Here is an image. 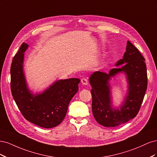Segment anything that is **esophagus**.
Here are the masks:
<instances>
[{"label":"esophagus","mask_w":157,"mask_h":157,"mask_svg":"<svg viewBox=\"0 0 157 157\" xmlns=\"http://www.w3.org/2000/svg\"><path fill=\"white\" fill-rule=\"evenodd\" d=\"M81 82H82V84H84V85H87V84H88V80H87L86 78H83L81 79Z\"/></svg>","instance_id":"34e87169"}]
</instances>
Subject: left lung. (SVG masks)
<instances>
[{"mask_svg":"<svg viewBox=\"0 0 157 157\" xmlns=\"http://www.w3.org/2000/svg\"><path fill=\"white\" fill-rule=\"evenodd\" d=\"M145 58L137 48L128 40L123 58L109 73L96 71L90 76L92 86V110L95 119L103 126L115 127L134 118L138 113L147 88V74ZM124 72L128 83V92L125 101L119 109L112 107L110 101V78L118 72Z\"/></svg>","mask_w":157,"mask_h":157,"instance_id":"8db88e82","label":"left lung"}]
</instances>
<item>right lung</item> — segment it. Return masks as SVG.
Returning a JSON list of instances; mask_svg holds the SVG:
<instances>
[{"label":"right lung","instance_id":"right-lung-1","mask_svg":"<svg viewBox=\"0 0 157 157\" xmlns=\"http://www.w3.org/2000/svg\"><path fill=\"white\" fill-rule=\"evenodd\" d=\"M27 48L23 42L12 59L10 86L13 98L26 120L42 128L55 127L64 119L70 101L78 92L80 80H59L44 92L31 94L23 71L24 52Z\"/></svg>","mask_w":157,"mask_h":157}]
</instances>
